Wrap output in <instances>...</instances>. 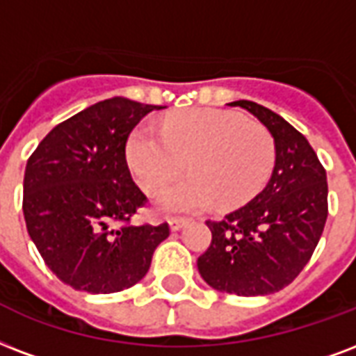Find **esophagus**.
Returning a JSON list of instances; mask_svg holds the SVG:
<instances>
[{
  "label": "esophagus",
  "mask_w": 356,
  "mask_h": 356,
  "mask_svg": "<svg viewBox=\"0 0 356 356\" xmlns=\"http://www.w3.org/2000/svg\"><path fill=\"white\" fill-rule=\"evenodd\" d=\"M168 224H170V229H172V232H179V229H183V227L188 224V220H184V218H170Z\"/></svg>",
  "instance_id": "esophagus-1"
}]
</instances>
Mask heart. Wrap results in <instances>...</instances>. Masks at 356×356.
Instances as JSON below:
<instances>
[{
    "instance_id": "obj_1",
    "label": "heart",
    "mask_w": 356,
    "mask_h": 356,
    "mask_svg": "<svg viewBox=\"0 0 356 356\" xmlns=\"http://www.w3.org/2000/svg\"><path fill=\"white\" fill-rule=\"evenodd\" d=\"M127 162L147 192L181 179L156 197L162 213H197L216 200L241 207L261 192L275 168V140L263 124L222 110H186L164 121L162 132L140 124L127 140Z\"/></svg>"
}]
</instances>
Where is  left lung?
<instances>
[{"label":"left lung","instance_id":"8db88e82","mask_svg":"<svg viewBox=\"0 0 356 356\" xmlns=\"http://www.w3.org/2000/svg\"><path fill=\"white\" fill-rule=\"evenodd\" d=\"M270 132L276 159L267 186L252 202L207 222L213 241L197 257L209 286L238 297L270 295L289 286L310 261L327 222V173L305 136L252 100H235Z\"/></svg>","mask_w":356,"mask_h":356}]
</instances>
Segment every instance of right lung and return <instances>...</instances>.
Returning a JSON list of instances; mask_svg holds the SVG:
<instances>
[{
    "label": "right lung",
    "instance_id": "right-lung-1",
    "mask_svg": "<svg viewBox=\"0 0 356 356\" xmlns=\"http://www.w3.org/2000/svg\"><path fill=\"white\" fill-rule=\"evenodd\" d=\"M162 108L124 97L97 102L54 127L27 160V233L51 273L78 291L132 287L170 235L166 222L129 224L147 197L124 156L132 129Z\"/></svg>",
    "mask_w": 356,
    "mask_h": 356
}]
</instances>
